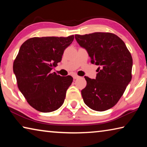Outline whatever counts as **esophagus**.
<instances>
[{
	"mask_svg": "<svg viewBox=\"0 0 147 147\" xmlns=\"http://www.w3.org/2000/svg\"><path fill=\"white\" fill-rule=\"evenodd\" d=\"M80 78V76H78V75H76V74H74V75H73V78H74V80L78 79V78Z\"/></svg>",
	"mask_w": 147,
	"mask_h": 147,
	"instance_id": "1",
	"label": "esophagus"
}]
</instances>
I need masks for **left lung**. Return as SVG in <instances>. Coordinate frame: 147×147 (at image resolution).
I'll return each instance as SVG.
<instances>
[{
	"label": "left lung",
	"instance_id": "8db88e82",
	"mask_svg": "<svg viewBox=\"0 0 147 147\" xmlns=\"http://www.w3.org/2000/svg\"><path fill=\"white\" fill-rule=\"evenodd\" d=\"M85 48L92 63L99 65L96 79L85 76L86 87L81 91L84 102L93 110L103 111L118 102L131 80L132 58L125 43L110 32L75 35Z\"/></svg>",
	"mask_w": 147,
	"mask_h": 147
}]
</instances>
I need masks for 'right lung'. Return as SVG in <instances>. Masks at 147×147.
<instances>
[{
    "instance_id": "obj_1",
    "label": "right lung",
    "mask_w": 147,
    "mask_h": 147,
    "mask_svg": "<svg viewBox=\"0 0 147 147\" xmlns=\"http://www.w3.org/2000/svg\"><path fill=\"white\" fill-rule=\"evenodd\" d=\"M74 35L63 37H34L22 44L13 65L17 86L30 105L43 113L60 108L71 76H61L51 71L60 62Z\"/></svg>"
}]
</instances>
